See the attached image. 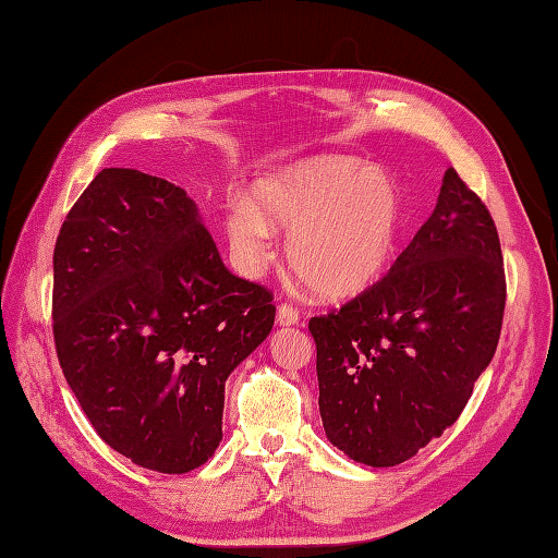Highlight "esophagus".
Wrapping results in <instances>:
<instances>
[{
  "label": "esophagus",
  "instance_id": "1",
  "mask_svg": "<svg viewBox=\"0 0 558 558\" xmlns=\"http://www.w3.org/2000/svg\"><path fill=\"white\" fill-rule=\"evenodd\" d=\"M301 322V315H298V310L289 303H281L277 310V324L279 326H295Z\"/></svg>",
  "mask_w": 558,
  "mask_h": 558
}]
</instances>
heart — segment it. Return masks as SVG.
<instances>
[{
	"mask_svg": "<svg viewBox=\"0 0 558 558\" xmlns=\"http://www.w3.org/2000/svg\"><path fill=\"white\" fill-rule=\"evenodd\" d=\"M275 229L289 232L287 260L319 295L355 298L388 271L402 232V198L381 168L315 156L265 174L253 201H229L225 232L236 265L260 275L275 257Z\"/></svg>",
	"mask_w": 558,
	"mask_h": 558,
	"instance_id": "obj_1",
	"label": "heart"
}]
</instances>
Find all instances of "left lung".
<instances>
[{"mask_svg":"<svg viewBox=\"0 0 558 558\" xmlns=\"http://www.w3.org/2000/svg\"><path fill=\"white\" fill-rule=\"evenodd\" d=\"M505 303L493 215L450 168L436 210L388 275L310 319L326 438L376 469L440 438L495 355Z\"/></svg>","mask_w":558,"mask_h":558,"instance_id":"1","label":"left lung"}]
</instances>
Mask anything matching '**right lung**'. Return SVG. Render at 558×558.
I'll return each mask as SVG.
<instances>
[{
  "mask_svg": "<svg viewBox=\"0 0 558 558\" xmlns=\"http://www.w3.org/2000/svg\"><path fill=\"white\" fill-rule=\"evenodd\" d=\"M271 293L229 271L184 189L106 168L53 248V343L99 438L186 473L222 440L225 381L275 324Z\"/></svg>",
  "mask_w": 558,
  "mask_h": 558,
  "instance_id": "add662e5",
  "label": "right lung"
}]
</instances>
